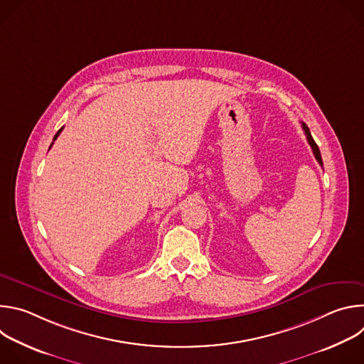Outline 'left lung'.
<instances>
[{"label": "left lung", "instance_id": "8db88e82", "mask_svg": "<svg viewBox=\"0 0 364 364\" xmlns=\"http://www.w3.org/2000/svg\"><path fill=\"white\" fill-rule=\"evenodd\" d=\"M302 129H304V132H305V135H306L308 144L311 145V148H313V152H314V157H316V160L320 163V166H323V159H321V152H320V148H318V145L316 144V141L313 139V136H311V132H309L308 127H306L304 122H302Z\"/></svg>", "mask_w": 364, "mask_h": 364}]
</instances>
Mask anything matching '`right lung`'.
I'll use <instances>...</instances> for the list:
<instances>
[{"label":"right lung","mask_w":364,"mask_h":364,"mask_svg":"<svg viewBox=\"0 0 364 364\" xmlns=\"http://www.w3.org/2000/svg\"><path fill=\"white\" fill-rule=\"evenodd\" d=\"M62 131H63V127H62V128H60V129H59V131H58V134H56V135H55V138H53V141H56V139H58V136H59V135H60V132H62ZM51 145H53V142H51ZM51 145H50V148H51ZM50 148H48V149H50Z\"/></svg>","instance_id":"obj_1"}]
</instances>
